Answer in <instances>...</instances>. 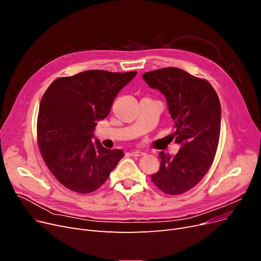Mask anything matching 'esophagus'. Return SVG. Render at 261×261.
<instances>
[{"label": "esophagus", "mask_w": 261, "mask_h": 261, "mask_svg": "<svg viewBox=\"0 0 261 261\" xmlns=\"http://www.w3.org/2000/svg\"><path fill=\"white\" fill-rule=\"evenodd\" d=\"M130 154H132V156H134V157H140V156H143V155H144V153L141 152V151H133V152H130Z\"/></svg>", "instance_id": "1"}]
</instances>
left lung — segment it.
I'll list each match as a JSON object with an SVG mask.
<instances>
[{
	"mask_svg": "<svg viewBox=\"0 0 261 261\" xmlns=\"http://www.w3.org/2000/svg\"><path fill=\"white\" fill-rule=\"evenodd\" d=\"M143 80L166 96L180 144L175 156L159 153V171L151 179L166 194H182L203 179L214 163L221 129L219 96L206 80L179 68L145 72Z\"/></svg>",
	"mask_w": 261,
	"mask_h": 261,
	"instance_id": "1",
	"label": "left lung"
}]
</instances>
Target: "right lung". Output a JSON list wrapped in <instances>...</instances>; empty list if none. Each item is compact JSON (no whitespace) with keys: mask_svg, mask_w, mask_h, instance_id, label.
I'll return each instance as SVG.
<instances>
[{"mask_svg":"<svg viewBox=\"0 0 261 261\" xmlns=\"http://www.w3.org/2000/svg\"><path fill=\"white\" fill-rule=\"evenodd\" d=\"M136 74L88 70L55 80L44 92L37 142L48 170L69 190L95 191L124 156L121 150H108L98 140L92 141L93 130Z\"/></svg>","mask_w":261,"mask_h":261,"instance_id":"1","label":"right lung"}]
</instances>
